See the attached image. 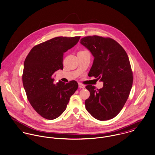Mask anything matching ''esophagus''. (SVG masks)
<instances>
[{
    "mask_svg": "<svg viewBox=\"0 0 155 155\" xmlns=\"http://www.w3.org/2000/svg\"><path fill=\"white\" fill-rule=\"evenodd\" d=\"M79 87L80 88H82V89H84L85 87L84 84H79Z\"/></svg>",
    "mask_w": 155,
    "mask_h": 155,
    "instance_id": "esophagus-1",
    "label": "esophagus"
}]
</instances>
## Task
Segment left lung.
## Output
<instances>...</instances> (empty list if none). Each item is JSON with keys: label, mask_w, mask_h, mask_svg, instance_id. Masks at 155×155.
Listing matches in <instances>:
<instances>
[{"label": "left lung", "mask_w": 155, "mask_h": 155, "mask_svg": "<svg viewBox=\"0 0 155 155\" xmlns=\"http://www.w3.org/2000/svg\"><path fill=\"white\" fill-rule=\"evenodd\" d=\"M81 43L94 57L88 76L104 82L99 89L92 85L86 86L90 92L84 102L86 109L100 121L112 119L123 109L132 87L133 71L127 53L109 37L87 36Z\"/></svg>", "instance_id": "1"}]
</instances>
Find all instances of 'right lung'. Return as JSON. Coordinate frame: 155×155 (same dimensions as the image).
I'll return each mask as SVG.
<instances>
[{
	"mask_svg": "<svg viewBox=\"0 0 155 155\" xmlns=\"http://www.w3.org/2000/svg\"><path fill=\"white\" fill-rule=\"evenodd\" d=\"M80 36L57 37L34 46L24 64L22 83L28 101L43 118L56 119L66 109L78 84L60 81L54 84L53 73L63 69V53L74 47Z\"/></svg>",
	"mask_w": 155,
	"mask_h": 155,
	"instance_id": "right-lung-1",
	"label": "right lung"
}]
</instances>
